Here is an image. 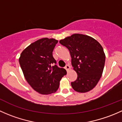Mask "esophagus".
Listing matches in <instances>:
<instances>
[{
    "mask_svg": "<svg viewBox=\"0 0 122 122\" xmlns=\"http://www.w3.org/2000/svg\"><path fill=\"white\" fill-rule=\"evenodd\" d=\"M65 69H66V70H67V71H68V70L70 69V66H69V65H67L66 66H65Z\"/></svg>",
    "mask_w": 122,
    "mask_h": 122,
    "instance_id": "esophagus-1",
    "label": "esophagus"
}]
</instances>
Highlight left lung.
<instances>
[{
  "mask_svg": "<svg viewBox=\"0 0 122 122\" xmlns=\"http://www.w3.org/2000/svg\"><path fill=\"white\" fill-rule=\"evenodd\" d=\"M59 43L68 49L71 65L77 75L71 83L72 88L80 93L92 90L101 77L105 63L102 46L96 40L87 35L73 34Z\"/></svg>",
  "mask_w": 122,
  "mask_h": 122,
  "instance_id": "8db88e82",
  "label": "left lung"
}]
</instances>
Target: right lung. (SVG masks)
I'll list each match as a JSON object with an SVG mask.
<instances>
[{
	"label": "right lung",
	"mask_w": 122,
	"mask_h": 122,
	"mask_svg": "<svg viewBox=\"0 0 122 122\" xmlns=\"http://www.w3.org/2000/svg\"><path fill=\"white\" fill-rule=\"evenodd\" d=\"M58 41L42 38L31 43L21 53L20 65L26 81L42 95L56 92L60 81L66 75L65 69L55 64L52 52Z\"/></svg>",
	"instance_id": "add662e5"
}]
</instances>
